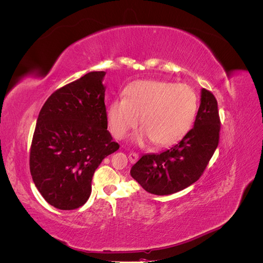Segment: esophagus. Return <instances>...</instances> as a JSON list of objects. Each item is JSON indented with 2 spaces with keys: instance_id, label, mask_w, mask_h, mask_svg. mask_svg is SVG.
<instances>
[{
  "instance_id": "esophagus-1",
  "label": "esophagus",
  "mask_w": 263,
  "mask_h": 263,
  "mask_svg": "<svg viewBox=\"0 0 263 263\" xmlns=\"http://www.w3.org/2000/svg\"><path fill=\"white\" fill-rule=\"evenodd\" d=\"M128 159H129V161H130L132 163H135V162H136V161L138 160V155L135 154V153H130V154L128 155Z\"/></svg>"
}]
</instances>
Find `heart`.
Returning <instances> with one entry per match:
<instances>
[{
	"instance_id": "heart-1",
	"label": "heart",
	"mask_w": 263,
	"mask_h": 263,
	"mask_svg": "<svg viewBox=\"0 0 263 263\" xmlns=\"http://www.w3.org/2000/svg\"><path fill=\"white\" fill-rule=\"evenodd\" d=\"M197 112V95L186 84L162 80H137L126 86L124 100L107 106L109 128L118 139L125 138L139 123L140 144L153 140L165 147L176 144L191 129Z\"/></svg>"
}]
</instances>
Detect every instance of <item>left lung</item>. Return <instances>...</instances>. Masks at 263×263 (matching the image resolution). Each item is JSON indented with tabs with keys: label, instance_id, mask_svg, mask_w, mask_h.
<instances>
[{
	"label": "left lung",
	"instance_id": "obj_1",
	"mask_svg": "<svg viewBox=\"0 0 263 263\" xmlns=\"http://www.w3.org/2000/svg\"><path fill=\"white\" fill-rule=\"evenodd\" d=\"M193 128L181 141L160 154H147L132 166L130 176L142 189L169 195L196 182L218 146L220 122L217 101L205 89Z\"/></svg>",
	"mask_w": 263,
	"mask_h": 263
}]
</instances>
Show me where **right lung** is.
<instances>
[{
	"mask_svg": "<svg viewBox=\"0 0 263 263\" xmlns=\"http://www.w3.org/2000/svg\"><path fill=\"white\" fill-rule=\"evenodd\" d=\"M106 72L92 71L52 93L37 118L29 168L51 206L76 210L91 195L93 174L119 145L107 130Z\"/></svg>",
	"mask_w": 263,
	"mask_h": 263,
	"instance_id": "right-lung-1",
	"label": "right lung"
}]
</instances>
